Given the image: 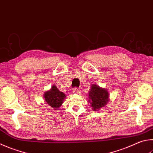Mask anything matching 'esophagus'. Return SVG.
Here are the masks:
<instances>
[{"instance_id": "34e87169", "label": "esophagus", "mask_w": 153, "mask_h": 153, "mask_svg": "<svg viewBox=\"0 0 153 153\" xmlns=\"http://www.w3.org/2000/svg\"><path fill=\"white\" fill-rule=\"evenodd\" d=\"M73 92L75 93V94H79V93L81 92V91H80L79 89H78L77 88H74L73 89Z\"/></svg>"}]
</instances>
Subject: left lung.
<instances>
[{
  "instance_id": "left-lung-1",
  "label": "left lung",
  "mask_w": 153,
  "mask_h": 153,
  "mask_svg": "<svg viewBox=\"0 0 153 153\" xmlns=\"http://www.w3.org/2000/svg\"><path fill=\"white\" fill-rule=\"evenodd\" d=\"M109 100V93L106 89L99 87L96 84H92L89 91V102L91 109L98 110L104 107Z\"/></svg>"
}]
</instances>
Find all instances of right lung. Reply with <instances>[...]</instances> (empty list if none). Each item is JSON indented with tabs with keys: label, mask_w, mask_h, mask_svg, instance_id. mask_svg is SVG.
<instances>
[{
	"label": "right lung",
	"mask_w": 153,
	"mask_h": 153,
	"mask_svg": "<svg viewBox=\"0 0 153 153\" xmlns=\"http://www.w3.org/2000/svg\"><path fill=\"white\" fill-rule=\"evenodd\" d=\"M65 96L64 93L58 90L57 86L53 85L51 87V90L45 91L43 97L45 102L50 106L53 108L58 109L63 104Z\"/></svg>",
	"instance_id": "add662e5"
}]
</instances>
